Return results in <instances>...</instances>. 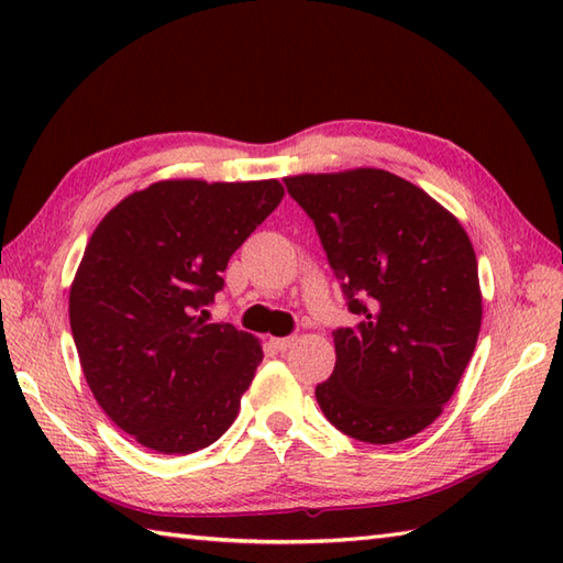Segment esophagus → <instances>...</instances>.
Returning a JSON list of instances; mask_svg holds the SVG:
<instances>
[{"label":"esophagus","mask_w":563,"mask_h":563,"mask_svg":"<svg viewBox=\"0 0 563 563\" xmlns=\"http://www.w3.org/2000/svg\"><path fill=\"white\" fill-rule=\"evenodd\" d=\"M292 343H295V336H285V339H271V345L275 351H288V349H292Z\"/></svg>","instance_id":"1"}]
</instances>
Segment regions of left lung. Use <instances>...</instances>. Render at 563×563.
<instances>
[{"instance_id":"1","label":"left lung","mask_w":563,"mask_h":563,"mask_svg":"<svg viewBox=\"0 0 563 563\" xmlns=\"http://www.w3.org/2000/svg\"><path fill=\"white\" fill-rule=\"evenodd\" d=\"M288 194L314 220L353 329L317 401L341 433L389 445L421 433L460 385L482 329L474 246L450 210L385 169L300 174Z\"/></svg>"}]
</instances>
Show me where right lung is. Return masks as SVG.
Masks as SVG:
<instances>
[{"instance_id":"obj_1","label":"right lung","mask_w":563,"mask_h":563,"mask_svg":"<svg viewBox=\"0 0 563 563\" xmlns=\"http://www.w3.org/2000/svg\"><path fill=\"white\" fill-rule=\"evenodd\" d=\"M283 196L275 178H172L130 194L93 230L69 327L93 399L142 448L188 454L234 423L261 341L198 312Z\"/></svg>"}]
</instances>
